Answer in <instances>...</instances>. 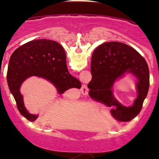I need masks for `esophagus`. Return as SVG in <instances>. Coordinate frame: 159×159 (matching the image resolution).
I'll list each match as a JSON object with an SVG mask.
<instances>
[{
	"label": "esophagus",
	"mask_w": 159,
	"mask_h": 159,
	"mask_svg": "<svg viewBox=\"0 0 159 159\" xmlns=\"http://www.w3.org/2000/svg\"><path fill=\"white\" fill-rule=\"evenodd\" d=\"M81 91H82V93H84V94H87V93H88V87H87L86 85H83V86H82V88Z\"/></svg>",
	"instance_id": "1"
}]
</instances>
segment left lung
Returning a JSON list of instances; mask_svg holds the SVG:
<instances>
[{
	"label": "left lung",
	"mask_w": 159,
	"mask_h": 159,
	"mask_svg": "<svg viewBox=\"0 0 159 159\" xmlns=\"http://www.w3.org/2000/svg\"><path fill=\"white\" fill-rule=\"evenodd\" d=\"M126 73L136 77L138 96L131 107H125L115 98L112 87ZM92 80L88 84L89 95L107 106H116L110 111L116 120L129 121L140 112L150 84L149 69L146 61L136 50L119 42L104 43L93 52L91 60Z\"/></svg>",
	"instance_id": "left-lung-1"
}]
</instances>
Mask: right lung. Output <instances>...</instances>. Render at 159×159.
<instances>
[{
    "label": "right lung",
    "mask_w": 159,
    "mask_h": 159,
    "mask_svg": "<svg viewBox=\"0 0 159 159\" xmlns=\"http://www.w3.org/2000/svg\"><path fill=\"white\" fill-rule=\"evenodd\" d=\"M66 56L61 45L56 41L39 39L18 48L11 56L7 71L8 88L21 114L30 121L38 115L30 114L20 93L21 84L28 77L36 76L53 84L59 95L70 88H81V82L69 74Z\"/></svg>",
    "instance_id": "add662e5"
}]
</instances>
